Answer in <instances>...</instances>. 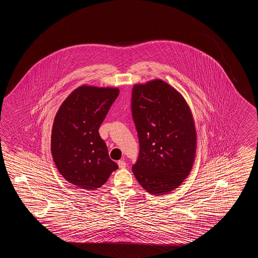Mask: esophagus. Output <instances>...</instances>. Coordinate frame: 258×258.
<instances>
[{
	"label": "esophagus",
	"instance_id": "34e87169",
	"mask_svg": "<svg viewBox=\"0 0 258 258\" xmlns=\"http://www.w3.org/2000/svg\"><path fill=\"white\" fill-rule=\"evenodd\" d=\"M118 166L120 169H124L126 167V163L123 160H119L118 161Z\"/></svg>",
	"mask_w": 258,
	"mask_h": 258
}]
</instances>
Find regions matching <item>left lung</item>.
I'll use <instances>...</instances> for the list:
<instances>
[{
  "label": "left lung",
  "mask_w": 258,
  "mask_h": 258,
  "mask_svg": "<svg viewBox=\"0 0 258 258\" xmlns=\"http://www.w3.org/2000/svg\"><path fill=\"white\" fill-rule=\"evenodd\" d=\"M132 114L140 146L133 172L149 194H169L186 179L196 159L191 110L175 88L154 79L134 86Z\"/></svg>",
  "instance_id": "obj_1"
}]
</instances>
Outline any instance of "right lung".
<instances>
[{"label": "right lung", "instance_id": "obj_1", "mask_svg": "<svg viewBox=\"0 0 258 258\" xmlns=\"http://www.w3.org/2000/svg\"><path fill=\"white\" fill-rule=\"evenodd\" d=\"M119 93L117 88L82 85L55 115L50 142L53 161L66 181L79 189L97 190L118 169L99 129Z\"/></svg>", "mask_w": 258, "mask_h": 258}]
</instances>
